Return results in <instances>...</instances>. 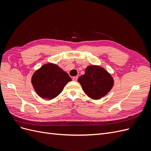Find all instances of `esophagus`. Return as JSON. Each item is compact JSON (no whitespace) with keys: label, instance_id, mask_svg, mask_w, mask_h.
I'll list each match as a JSON object with an SVG mask.
<instances>
[{"label":"esophagus","instance_id":"34e87169","mask_svg":"<svg viewBox=\"0 0 151 151\" xmlns=\"http://www.w3.org/2000/svg\"><path fill=\"white\" fill-rule=\"evenodd\" d=\"M77 79H78V76H75V77H73V80L75 81H77Z\"/></svg>","mask_w":151,"mask_h":151}]
</instances>
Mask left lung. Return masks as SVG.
<instances>
[{"label": "left lung", "instance_id": "1", "mask_svg": "<svg viewBox=\"0 0 151 151\" xmlns=\"http://www.w3.org/2000/svg\"><path fill=\"white\" fill-rule=\"evenodd\" d=\"M78 82L84 93L94 99L104 96L111 89L114 83L111 76L98 65L87 67L85 74L79 77Z\"/></svg>", "mask_w": 151, "mask_h": 151}]
</instances>
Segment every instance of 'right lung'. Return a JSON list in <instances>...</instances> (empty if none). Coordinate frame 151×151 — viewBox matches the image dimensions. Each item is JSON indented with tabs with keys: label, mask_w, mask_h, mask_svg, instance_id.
<instances>
[{
	"label": "right lung",
	"mask_w": 151,
	"mask_h": 151,
	"mask_svg": "<svg viewBox=\"0 0 151 151\" xmlns=\"http://www.w3.org/2000/svg\"><path fill=\"white\" fill-rule=\"evenodd\" d=\"M72 81L67 73L57 65L48 63L35 71L31 83L41 98L52 99L60 94L65 86Z\"/></svg>",
	"instance_id": "right-lung-1"
}]
</instances>
